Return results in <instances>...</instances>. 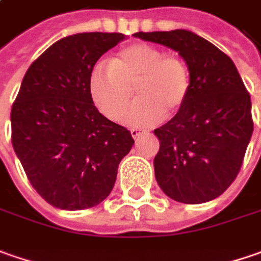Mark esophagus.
Returning <instances> with one entry per match:
<instances>
[{
  "instance_id": "1",
  "label": "esophagus",
  "mask_w": 261,
  "mask_h": 261,
  "mask_svg": "<svg viewBox=\"0 0 261 261\" xmlns=\"http://www.w3.org/2000/svg\"><path fill=\"white\" fill-rule=\"evenodd\" d=\"M131 136L134 137V139H139L140 136H143L144 133H146V130H140V128H131Z\"/></svg>"
}]
</instances>
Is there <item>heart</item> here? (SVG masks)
Segmentation results:
<instances>
[{
    "mask_svg": "<svg viewBox=\"0 0 261 261\" xmlns=\"http://www.w3.org/2000/svg\"><path fill=\"white\" fill-rule=\"evenodd\" d=\"M133 89L139 100L124 121L133 127L154 125L186 105L191 89L187 64L153 45L133 43L117 52L109 65L97 64L89 79L93 103L114 121L128 107Z\"/></svg>",
    "mask_w": 261,
    "mask_h": 261,
    "instance_id": "b5f03b06",
    "label": "heart"
}]
</instances>
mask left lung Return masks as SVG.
Listing matches in <instances>:
<instances>
[{
	"label": "left lung",
	"instance_id": "obj_1",
	"mask_svg": "<svg viewBox=\"0 0 261 261\" xmlns=\"http://www.w3.org/2000/svg\"><path fill=\"white\" fill-rule=\"evenodd\" d=\"M136 38L178 52L191 80L187 102L154 130V176L165 194L186 204L219 197L237 178L253 134L251 99L232 60L209 40L176 29Z\"/></svg>",
	"mask_w": 261,
	"mask_h": 261
}]
</instances>
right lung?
Segmentation results:
<instances>
[{
	"label": "right lung",
	"instance_id": "1",
	"mask_svg": "<svg viewBox=\"0 0 261 261\" xmlns=\"http://www.w3.org/2000/svg\"><path fill=\"white\" fill-rule=\"evenodd\" d=\"M122 33L57 40L29 67L11 108V142L30 184L54 207L97 206L112 191L134 139L95 107L89 79Z\"/></svg>",
	"mask_w": 261,
	"mask_h": 261
}]
</instances>
